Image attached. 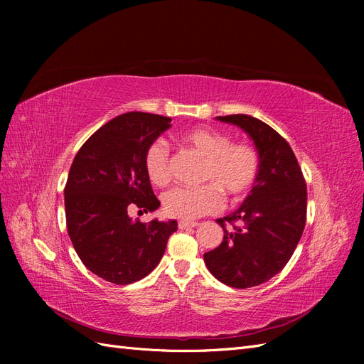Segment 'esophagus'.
I'll return each instance as SVG.
<instances>
[{
  "label": "esophagus",
  "mask_w": 364,
  "mask_h": 364,
  "mask_svg": "<svg viewBox=\"0 0 364 364\" xmlns=\"http://www.w3.org/2000/svg\"><path fill=\"white\" fill-rule=\"evenodd\" d=\"M178 226H179V229H188V228H196L197 223L196 222H188V220H181Z\"/></svg>",
  "instance_id": "esophagus-1"
}]
</instances>
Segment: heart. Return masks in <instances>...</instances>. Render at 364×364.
<instances>
[{
    "mask_svg": "<svg viewBox=\"0 0 364 364\" xmlns=\"http://www.w3.org/2000/svg\"><path fill=\"white\" fill-rule=\"evenodd\" d=\"M182 142L205 159L200 179L209 183L197 188L178 186L165 193L162 206L168 215L193 220L211 214L222 206L220 191L229 200H238L250 191L259 170L258 153L252 146L230 142L226 134L208 127L186 130ZM144 170L153 185L164 186L170 182V151L162 139L147 147Z\"/></svg>",
    "mask_w": 364,
    "mask_h": 364,
    "instance_id": "b5f03b06",
    "label": "heart"
}]
</instances>
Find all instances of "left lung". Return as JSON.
Listing matches in <instances>:
<instances>
[{
    "mask_svg": "<svg viewBox=\"0 0 364 364\" xmlns=\"http://www.w3.org/2000/svg\"><path fill=\"white\" fill-rule=\"evenodd\" d=\"M215 119L240 127L253 141L259 170L240 208L217 220L223 241L203 259L220 282L249 289L278 274L291 258L305 228L306 185L289 142L269 124L243 114ZM226 221L240 226L228 231Z\"/></svg>",
    "mask_w": 364,
    "mask_h": 364,
    "instance_id": "8db88e82",
    "label": "left lung"
}]
</instances>
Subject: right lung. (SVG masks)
Listing matches in <instances>:
<instances>
[{"label": "right lung", "mask_w": 364, "mask_h": 364, "mask_svg": "<svg viewBox=\"0 0 364 364\" xmlns=\"http://www.w3.org/2000/svg\"><path fill=\"white\" fill-rule=\"evenodd\" d=\"M171 118L127 112L107 121L77 151L65 186V215L77 255L97 277L118 285L155 269L178 229L176 220L141 223L130 208L153 213L161 202L144 170V153Z\"/></svg>", "instance_id": "add662e5"}]
</instances>
